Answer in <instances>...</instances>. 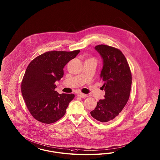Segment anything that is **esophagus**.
<instances>
[{
	"mask_svg": "<svg viewBox=\"0 0 160 160\" xmlns=\"http://www.w3.org/2000/svg\"><path fill=\"white\" fill-rule=\"evenodd\" d=\"M78 96L80 97H82V98H86L87 97V95L85 94H83V93H78Z\"/></svg>",
	"mask_w": 160,
	"mask_h": 160,
	"instance_id": "obj_1",
	"label": "esophagus"
}]
</instances>
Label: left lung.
I'll return each instance as SVG.
<instances>
[{
	"label": "left lung",
	"mask_w": 160,
	"mask_h": 160,
	"mask_svg": "<svg viewBox=\"0 0 160 160\" xmlns=\"http://www.w3.org/2000/svg\"><path fill=\"white\" fill-rule=\"evenodd\" d=\"M95 49L103 60L100 78L106 93L105 98L97 102L90 114L96 120L106 122L116 118L126 106L130 94L132 75L127 59L119 49L104 44L97 45Z\"/></svg>",
	"instance_id": "8db88e82"
}]
</instances>
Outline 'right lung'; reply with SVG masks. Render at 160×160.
<instances>
[{"label":"right lung","instance_id":"1","mask_svg":"<svg viewBox=\"0 0 160 160\" xmlns=\"http://www.w3.org/2000/svg\"><path fill=\"white\" fill-rule=\"evenodd\" d=\"M80 50L50 51L29 63L23 78L21 90L30 113L44 124L58 121L66 112L73 94H58L55 82L63 78V68Z\"/></svg>","mask_w":160,"mask_h":160}]
</instances>
